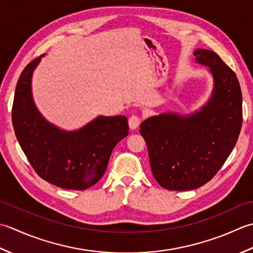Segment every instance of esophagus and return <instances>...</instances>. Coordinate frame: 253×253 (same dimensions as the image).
I'll use <instances>...</instances> for the list:
<instances>
[{
  "label": "esophagus",
  "mask_w": 253,
  "mask_h": 253,
  "mask_svg": "<svg viewBox=\"0 0 253 253\" xmlns=\"http://www.w3.org/2000/svg\"><path fill=\"white\" fill-rule=\"evenodd\" d=\"M141 123V117L138 115H132L130 118H128V126L134 130V128H136L138 126H140Z\"/></svg>",
  "instance_id": "34e87169"
}]
</instances>
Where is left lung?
<instances>
[{
    "instance_id": "1",
    "label": "left lung",
    "mask_w": 253,
    "mask_h": 253,
    "mask_svg": "<svg viewBox=\"0 0 253 253\" xmlns=\"http://www.w3.org/2000/svg\"><path fill=\"white\" fill-rule=\"evenodd\" d=\"M193 54L213 75L208 104L191 116L163 113L140 126L154 178L173 191L209 182L230 155L242 126V95L235 72L214 51L199 49Z\"/></svg>"
}]
</instances>
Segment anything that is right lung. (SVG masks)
I'll return each mask as SVG.
<instances>
[{
	"label": "right lung",
	"mask_w": 253,
	"mask_h": 253,
	"mask_svg": "<svg viewBox=\"0 0 253 253\" xmlns=\"http://www.w3.org/2000/svg\"><path fill=\"white\" fill-rule=\"evenodd\" d=\"M41 56L28 63L17 82L12 108L15 135L40 178L60 188L85 190L105 173L113 147L127 135V120L98 117L74 132L50 125L35 107L30 86Z\"/></svg>",
	"instance_id": "obj_1"
}]
</instances>
